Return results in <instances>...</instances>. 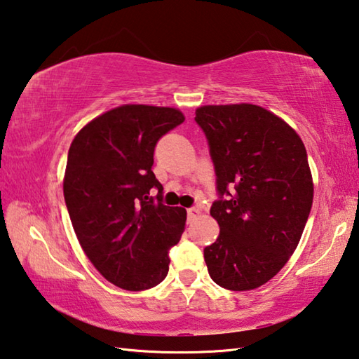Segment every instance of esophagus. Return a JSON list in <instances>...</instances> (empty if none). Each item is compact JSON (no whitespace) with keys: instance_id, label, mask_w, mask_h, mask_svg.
I'll return each mask as SVG.
<instances>
[{"instance_id":"esophagus-1","label":"esophagus","mask_w":359,"mask_h":359,"mask_svg":"<svg viewBox=\"0 0 359 359\" xmlns=\"http://www.w3.org/2000/svg\"><path fill=\"white\" fill-rule=\"evenodd\" d=\"M200 215V208L198 206H191V208H187V216H189L191 219L197 217Z\"/></svg>"}]
</instances>
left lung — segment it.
<instances>
[{"mask_svg":"<svg viewBox=\"0 0 359 359\" xmlns=\"http://www.w3.org/2000/svg\"><path fill=\"white\" fill-rule=\"evenodd\" d=\"M216 173L211 216L221 229L203 249L211 279L244 292L273 279L297 249L312 208L304 143L285 121L252 104L196 110Z\"/></svg>","mask_w":359,"mask_h":359,"instance_id":"obj_1","label":"left lung"}]
</instances>
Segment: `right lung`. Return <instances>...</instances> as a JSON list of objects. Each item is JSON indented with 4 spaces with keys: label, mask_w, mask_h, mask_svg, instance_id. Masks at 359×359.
Returning <instances> with one entry per match:
<instances>
[{
    "label": "right lung",
    "mask_w": 359,
    "mask_h": 359,
    "mask_svg": "<svg viewBox=\"0 0 359 359\" xmlns=\"http://www.w3.org/2000/svg\"><path fill=\"white\" fill-rule=\"evenodd\" d=\"M183 121L170 107L123 105L88 123L69 148L62 191L75 235L94 268L124 290L161 284L184 230L186 210L162 203L153 173L157 142Z\"/></svg>",
    "instance_id": "obj_1"
}]
</instances>
